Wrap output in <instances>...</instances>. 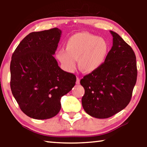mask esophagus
I'll return each instance as SVG.
<instances>
[{
  "instance_id": "esophagus-1",
  "label": "esophagus",
  "mask_w": 147,
  "mask_h": 147,
  "mask_svg": "<svg viewBox=\"0 0 147 147\" xmlns=\"http://www.w3.org/2000/svg\"><path fill=\"white\" fill-rule=\"evenodd\" d=\"M76 84H80V78H78V77H77V78H76Z\"/></svg>"
}]
</instances>
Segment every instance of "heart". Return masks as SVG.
Wrapping results in <instances>:
<instances>
[{"instance_id":"obj_1","label":"heart","mask_w":147,"mask_h":147,"mask_svg":"<svg viewBox=\"0 0 147 147\" xmlns=\"http://www.w3.org/2000/svg\"><path fill=\"white\" fill-rule=\"evenodd\" d=\"M63 49L56 52V56L65 71L72 73L76 69V60L84 73H91L102 65L109 52L107 41L95 35L82 32L71 36Z\"/></svg>"}]
</instances>
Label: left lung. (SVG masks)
Here are the masks:
<instances>
[{"mask_svg": "<svg viewBox=\"0 0 147 147\" xmlns=\"http://www.w3.org/2000/svg\"><path fill=\"white\" fill-rule=\"evenodd\" d=\"M110 33L113 46L104 63L80 80L85 89L82 98L84 109L97 119L110 117L127 106L138 75L132 49L119 34Z\"/></svg>", "mask_w": 147, "mask_h": 147, "instance_id": "1", "label": "left lung"}]
</instances>
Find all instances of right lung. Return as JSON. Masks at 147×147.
<instances>
[{"mask_svg": "<svg viewBox=\"0 0 147 147\" xmlns=\"http://www.w3.org/2000/svg\"><path fill=\"white\" fill-rule=\"evenodd\" d=\"M61 35L58 28L32 32L11 56L12 94L22 111L31 118L56 116L61 109V96L75 85V75L62 70L53 56Z\"/></svg>", "mask_w": 147, "mask_h": 147, "instance_id": "obj_1", "label": "right lung"}]
</instances>
